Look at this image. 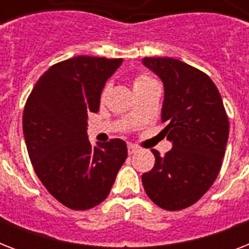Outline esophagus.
Returning a JSON list of instances; mask_svg holds the SVG:
<instances>
[{
	"mask_svg": "<svg viewBox=\"0 0 249 249\" xmlns=\"http://www.w3.org/2000/svg\"><path fill=\"white\" fill-rule=\"evenodd\" d=\"M137 151H138V148H137L136 146H133V144H128L129 155H133V154H136Z\"/></svg>",
	"mask_w": 249,
	"mask_h": 249,
	"instance_id": "34e87169",
	"label": "esophagus"
}]
</instances>
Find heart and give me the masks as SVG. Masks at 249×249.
<instances>
[{"mask_svg": "<svg viewBox=\"0 0 249 249\" xmlns=\"http://www.w3.org/2000/svg\"><path fill=\"white\" fill-rule=\"evenodd\" d=\"M156 81L152 79L151 76L146 75V73H140V75H137L134 79H133V89L134 91H138V90H142L144 88H147V86L152 85V84H155ZM106 91H107V88L103 90V93H102V98L105 97Z\"/></svg>", "mask_w": 249, "mask_h": 249, "instance_id": "heart-1", "label": "heart"}]
</instances>
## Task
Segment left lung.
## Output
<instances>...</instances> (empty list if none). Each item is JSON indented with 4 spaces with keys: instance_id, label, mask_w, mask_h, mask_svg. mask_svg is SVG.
<instances>
[{
    "instance_id": "8db88e82",
    "label": "left lung",
    "mask_w": 249,
    "mask_h": 249,
    "mask_svg": "<svg viewBox=\"0 0 249 249\" xmlns=\"http://www.w3.org/2000/svg\"><path fill=\"white\" fill-rule=\"evenodd\" d=\"M164 84L161 134L173 144L164 156L151 150L155 165L142 174L144 191L165 211L196 203L216 181L229 138L221 94L200 70L173 58H144Z\"/></svg>"
}]
</instances>
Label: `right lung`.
<instances>
[{"label":"right lung","instance_id":"add662e5","mask_svg":"<svg viewBox=\"0 0 249 249\" xmlns=\"http://www.w3.org/2000/svg\"><path fill=\"white\" fill-rule=\"evenodd\" d=\"M123 59L75 56L41 76L25 102L23 133L29 159L56 200L86 211L108 196L128 156L124 141L91 146L88 115L98 112L106 81Z\"/></svg>","mask_w":249,"mask_h":249}]
</instances>
